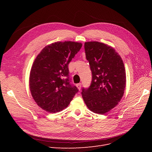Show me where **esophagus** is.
Listing matches in <instances>:
<instances>
[{"mask_svg":"<svg viewBox=\"0 0 152 152\" xmlns=\"http://www.w3.org/2000/svg\"><path fill=\"white\" fill-rule=\"evenodd\" d=\"M76 86H77V88L79 89V90H80V89H81V86H82V84H81L80 83H79V84H76Z\"/></svg>","mask_w":152,"mask_h":152,"instance_id":"esophagus-1","label":"esophagus"}]
</instances>
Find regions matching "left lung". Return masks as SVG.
<instances>
[{
	"label": "left lung",
	"instance_id": "8db88e82",
	"mask_svg": "<svg viewBox=\"0 0 152 152\" xmlns=\"http://www.w3.org/2000/svg\"><path fill=\"white\" fill-rule=\"evenodd\" d=\"M84 49L93 77L89 87L82 89V98L91 111L104 114L115 107L124 95L126 85L124 63L107 44L87 42Z\"/></svg>",
	"mask_w": 152,
	"mask_h": 152
}]
</instances>
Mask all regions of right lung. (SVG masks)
<instances>
[{
    "instance_id": "obj_1",
    "label": "right lung",
    "mask_w": 152,
    "mask_h": 152,
    "mask_svg": "<svg viewBox=\"0 0 152 152\" xmlns=\"http://www.w3.org/2000/svg\"><path fill=\"white\" fill-rule=\"evenodd\" d=\"M82 45L72 41L54 42L36 57L30 73V89L36 103L45 111H61L79 91L70 84L68 64Z\"/></svg>"
}]
</instances>
